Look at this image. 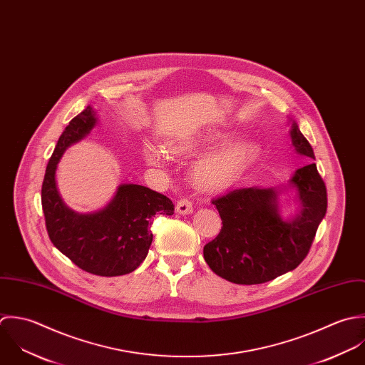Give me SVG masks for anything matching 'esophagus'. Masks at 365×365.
I'll return each instance as SVG.
<instances>
[{
    "label": "esophagus",
    "instance_id": "esophagus-1",
    "mask_svg": "<svg viewBox=\"0 0 365 365\" xmlns=\"http://www.w3.org/2000/svg\"><path fill=\"white\" fill-rule=\"evenodd\" d=\"M193 212V205L189 199H180L176 203V213L178 215H190Z\"/></svg>",
    "mask_w": 365,
    "mask_h": 365
}]
</instances>
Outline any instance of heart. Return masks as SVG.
I'll use <instances>...</instances> for the list:
<instances>
[{"instance_id": "b5f03b06", "label": "heart", "mask_w": 365, "mask_h": 365, "mask_svg": "<svg viewBox=\"0 0 365 365\" xmlns=\"http://www.w3.org/2000/svg\"><path fill=\"white\" fill-rule=\"evenodd\" d=\"M186 150V146H173L175 153H185ZM144 153L150 163L160 165L165 162V152L160 146L146 144ZM252 155L254 145L248 141H241L205 158L193 169L195 186L205 192H219L228 187L247 166Z\"/></svg>"}]
</instances>
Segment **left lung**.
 Masks as SVG:
<instances>
[{
    "label": "left lung",
    "mask_w": 365,
    "mask_h": 365,
    "mask_svg": "<svg viewBox=\"0 0 365 365\" xmlns=\"http://www.w3.org/2000/svg\"><path fill=\"white\" fill-rule=\"evenodd\" d=\"M291 138L299 155L314 159L296 123ZM291 186L300 202L292 220L281 217L279 192L272 187H237L212 200L222 227L205 245L203 255L215 274L232 284L257 285L289 272L306 258L327 210V190L316 163L297 169Z\"/></svg>",
    "instance_id": "left-lung-1"
}]
</instances>
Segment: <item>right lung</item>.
<instances>
[{
	"instance_id": "1",
	"label": "right lung",
	"mask_w": 365,
	"mask_h": 365,
	"mask_svg": "<svg viewBox=\"0 0 365 365\" xmlns=\"http://www.w3.org/2000/svg\"><path fill=\"white\" fill-rule=\"evenodd\" d=\"M90 106L69 123L48 162L42 183V209L53 245L80 269L100 277L135 271L152 244L155 215L172 216L175 206L166 196L141 185H120L101 210L77 213L69 209L56 187V166L68 146L83 140L96 125Z\"/></svg>"
}]
</instances>
